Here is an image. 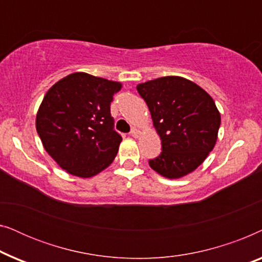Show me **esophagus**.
Listing matches in <instances>:
<instances>
[{
  "instance_id": "esophagus-1",
  "label": "esophagus",
  "mask_w": 262,
  "mask_h": 262,
  "mask_svg": "<svg viewBox=\"0 0 262 262\" xmlns=\"http://www.w3.org/2000/svg\"><path fill=\"white\" fill-rule=\"evenodd\" d=\"M130 135L132 136V137L137 138V137H138V135H139V131L137 130V128H132L131 132H130Z\"/></svg>"
}]
</instances>
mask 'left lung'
I'll list each match as a JSON object with an SVG mask.
<instances>
[{
  "mask_svg": "<svg viewBox=\"0 0 262 262\" xmlns=\"http://www.w3.org/2000/svg\"><path fill=\"white\" fill-rule=\"evenodd\" d=\"M139 95L151 114L162 152L149 166L167 179L195 170L216 145L221 113L213 99L194 82L164 76L139 83Z\"/></svg>",
  "mask_w": 262,
  "mask_h": 262,
  "instance_id": "8db88e82",
  "label": "left lung"
}]
</instances>
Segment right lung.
<instances>
[{"label": "right lung", "instance_id": "1", "mask_svg": "<svg viewBox=\"0 0 262 262\" xmlns=\"http://www.w3.org/2000/svg\"><path fill=\"white\" fill-rule=\"evenodd\" d=\"M120 82L74 73L56 82L39 106L35 127L46 152L75 177L88 179L116 159L123 139L111 117Z\"/></svg>", "mask_w": 262, "mask_h": 262}]
</instances>
